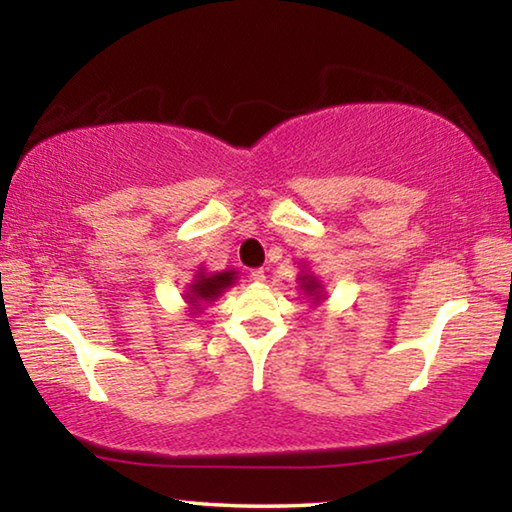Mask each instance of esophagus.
<instances>
[{
    "instance_id": "34e87169",
    "label": "esophagus",
    "mask_w": 512,
    "mask_h": 512,
    "mask_svg": "<svg viewBox=\"0 0 512 512\" xmlns=\"http://www.w3.org/2000/svg\"><path fill=\"white\" fill-rule=\"evenodd\" d=\"M250 277H253V282H264L266 280L264 268H253V271H250Z\"/></svg>"
}]
</instances>
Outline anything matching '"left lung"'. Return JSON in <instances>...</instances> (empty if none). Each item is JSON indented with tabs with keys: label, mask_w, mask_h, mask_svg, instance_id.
Listing matches in <instances>:
<instances>
[{
	"label": "left lung",
	"mask_w": 512,
	"mask_h": 512,
	"mask_svg": "<svg viewBox=\"0 0 512 512\" xmlns=\"http://www.w3.org/2000/svg\"><path fill=\"white\" fill-rule=\"evenodd\" d=\"M298 280H300V289L305 291V296H309L311 300H314V305H316V302L323 300V287H320V282L316 280L314 275L305 273V275H300Z\"/></svg>",
	"instance_id": "obj_1"
}]
</instances>
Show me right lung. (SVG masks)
<instances>
[{"label":"right lung","mask_w":512,"mask_h":512,"mask_svg":"<svg viewBox=\"0 0 512 512\" xmlns=\"http://www.w3.org/2000/svg\"><path fill=\"white\" fill-rule=\"evenodd\" d=\"M237 280V271H221V273H205V268H198L192 284H187L185 300L194 311L203 309V305H212V302L221 296L225 289H230Z\"/></svg>","instance_id":"obj_1"}]
</instances>
